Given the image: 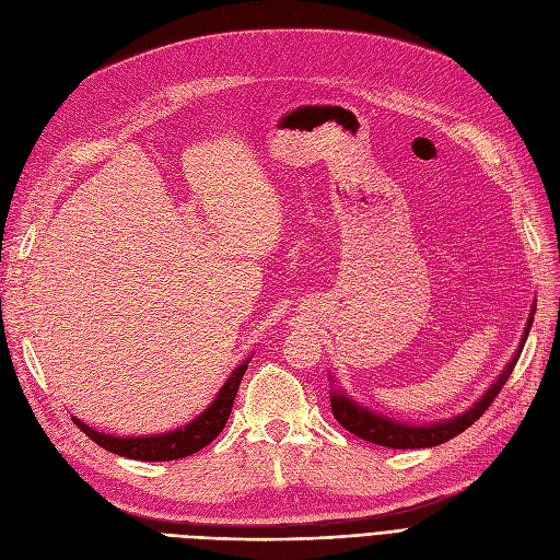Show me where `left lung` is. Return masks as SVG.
Wrapping results in <instances>:
<instances>
[{
    "mask_svg": "<svg viewBox=\"0 0 560 560\" xmlns=\"http://www.w3.org/2000/svg\"><path fill=\"white\" fill-rule=\"evenodd\" d=\"M533 311H535V305H533ZM530 324H533V317L526 324L522 345H518V350H516L514 359L508 363V369L500 373V377L491 384V389L481 396L468 412H464L456 419H450L445 423H433V427H408V423L392 421L389 417L373 415L371 410L359 408L354 400H350L345 394H338V392H334V396H331L334 417L342 429L354 433L357 438H361L365 442H373V445L389 447V450H423V447L442 445V442H447V440L456 438L458 433L470 429L472 423L489 410V405L495 400L500 389L505 387V382L510 380L518 357H522V350H524L528 331H530Z\"/></svg>",
    "mask_w": 560,
    "mask_h": 560,
    "instance_id": "8db88e82",
    "label": "left lung"
}]
</instances>
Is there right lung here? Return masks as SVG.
<instances>
[{
	"label": "right lung",
	"mask_w": 560,
	"mask_h": 560,
	"mask_svg": "<svg viewBox=\"0 0 560 560\" xmlns=\"http://www.w3.org/2000/svg\"><path fill=\"white\" fill-rule=\"evenodd\" d=\"M247 361L241 363L238 369L231 373V377L220 389L218 398L213 400V405H210V408L203 415H199L195 421L187 423L185 429H176L173 433L148 435V438H115V435H106V433L90 429L88 423H83L81 419H75V417H73V423L92 442H96L100 447H104L113 454H118V456H127V458L176 460V458H183V456H189V454H197L199 450L210 445V442H213L222 433L224 423L231 415V408H234L238 384H241V380L247 371Z\"/></svg>",
	"instance_id": "add662e5"
}]
</instances>
